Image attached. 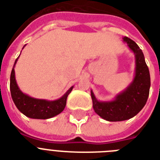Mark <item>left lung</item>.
<instances>
[{"label": "left lung", "mask_w": 160, "mask_h": 160, "mask_svg": "<svg viewBox=\"0 0 160 160\" xmlns=\"http://www.w3.org/2000/svg\"><path fill=\"white\" fill-rule=\"evenodd\" d=\"M135 58L134 76L131 83L111 100H99L90 90L93 108L96 114L107 121L116 122L135 116L145 105L150 88V75L143 51L134 41L123 37Z\"/></svg>", "instance_id": "1"}]
</instances>
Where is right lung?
Segmentation results:
<instances>
[{
  "label": "right lung",
  "mask_w": 160,
  "mask_h": 160,
  "mask_svg": "<svg viewBox=\"0 0 160 160\" xmlns=\"http://www.w3.org/2000/svg\"><path fill=\"white\" fill-rule=\"evenodd\" d=\"M26 45L23 46V48ZM19 56L15 61L10 78V90L11 97L16 108L26 117L31 119H46L60 114L65 109L68 95L71 92L74 86H71L61 97L55 100L36 99L26 95L20 90L16 80L15 66L18 60Z\"/></svg>",
  "instance_id": "right-lung-1"
}]
</instances>
